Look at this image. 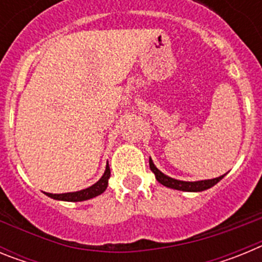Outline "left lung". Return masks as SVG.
<instances>
[{
    "mask_svg": "<svg viewBox=\"0 0 262 262\" xmlns=\"http://www.w3.org/2000/svg\"><path fill=\"white\" fill-rule=\"evenodd\" d=\"M149 168H151L152 172L156 176V180L161 185L166 187H172V189H176V190H182V191H203L206 189H210L211 186H214L215 184L221 181L222 178L224 177L221 176V177L212 178V180H205V181H195V182H187V181H180V180H174L172 177H168L164 173H161L159 169L155 166L154 161L149 159Z\"/></svg>",
    "mask_w": 262,
    "mask_h": 262,
    "instance_id": "1",
    "label": "left lung"
}]
</instances>
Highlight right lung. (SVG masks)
I'll list each match as a JSON object with an SVG mask.
<instances>
[{"label":"right lung","mask_w":262,"mask_h":262,"mask_svg":"<svg viewBox=\"0 0 262 262\" xmlns=\"http://www.w3.org/2000/svg\"><path fill=\"white\" fill-rule=\"evenodd\" d=\"M108 178H110V168H108V164L106 165V170L103 173V176L99 178V181H97L96 184L92 185L88 189L84 190L75 191V193H64V194H51L46 193L48 196L53 198V200L59 201H67V202H80V201H86L90 198H94V196L102 194L106 190L108 184Z\"/></svg>","instance_id":"add662e5"}]
</instances>
